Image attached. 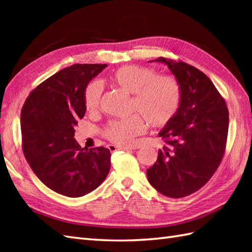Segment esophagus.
<instances>
[{
  "label": "esophagus",
  "mask_w": 252,
  "mask_h": 252,
  "mask_svg": "<svg viewBox=\"0 0 252 252\" xmlns=\"http://www.w3.org/2000/svg\"><path fill=\"white\" fill-rule=\"evenodd\" d=\"M138 146H116V145H108V149L110 152L116 151H131V149H136Z\"/></svg>",
  "instance_id": "1"
}]
</instances>
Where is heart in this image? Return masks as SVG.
Returning a JSON list of instances; mask_svg holds the SVG:
<instances>
[{"label":"heart","instance_id":"b5f03b06","mask_svg":"<svg viewBox=\"0 0 252 252\" xmlns=\"http://www.w3.org/2000/svg\"><path fill=\"white\" fill-rule=\"evenodd\" d=\"M111 83L132 94L131 111L126 119L110 121L104 136L118 146H132L135 137L146 130V121L155 127H162L172 121L182 103V87L179 80L169 74H157L151 67L126 65L118 68L110 77ZM101 84L90 82L84 89V107L89 112L99 108Z\"/></svg>","mask_w":252,"mask_h":252}]
</instances>
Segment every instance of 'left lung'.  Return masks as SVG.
I'll list each match as a JSON object with an SVG mask.
<instances>
[{
  "instance_id": "obj_1",
  "label": "left lung",
  "mask_w": 252,
  "mask_h": 252,
  "mask_svg": "<svg viewBox=\"0 0 252 252\" xmlns=\"http://www.w3.org/2000/svg\"><path fill=\"white\" fill-rule=\"evenodd\" d=\"M155 62L164 63L179 80L182 103L172 121L159 132L165 145L147 169V179L162 195L182 198L200 189L220 165L226 147L228 109L199 69L163 57Z\"/></svg>"
}]
</instances>
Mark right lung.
I'll use <instances>...</instances> for the list:
<instances>
[{
    "mask_svg": "<svg viewBox=\"0 0 252 252\" xmlns=\"http://www.w3.org/2000/svg\"><path fill=\"white\" fill-rule=\"evenodd\" d=\"M106 67L76 63L62 69L32 90L21 109L25 158L42 183L63 196L89 194L109 172L108 148H82L73 137L87 110L84 89Z\"/></svg>",
    "mask_w": 252,
    "mask_h": 252,
    "instance_id": "obj_1",
    "label": "right lung"
}]
</instances>
